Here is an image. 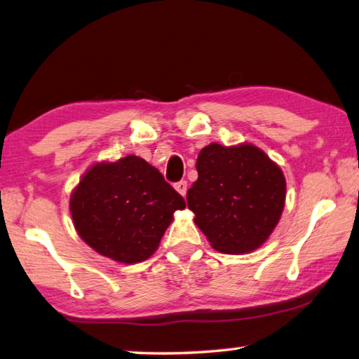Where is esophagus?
<instances>
[{
  "instance_id": "obj_1",
  "label": "esophagus",
  "mask_w": 359,
  "mask_h": 359,
  "mask_svg": "<svg viewBox=\"0 0 359 359\" xmlns=\"http://www.w3.org/2000/svg\"><path fill=\"white\" fill-rule=\"evenodd\" d=\"M175 189L182 195V197H186V192H187V181H180L175 184Z\"/></svg>"
}]
</instances>
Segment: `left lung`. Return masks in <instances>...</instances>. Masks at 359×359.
<instances>
[{
	"label": "left lung",
	"mask_w": 359,
	"mask_h": 359,
	"mask_svg": "<svg viewBox=\"0 0 359 359\" xmlns=\"http://www.w3.org/2000/svg\"><path fill=\"white\" fill-rule=\"evenodd\" d=\"M198 180L187 191L194 222L220 253L259 248L278 225L286 180L278 164L253 144H209L198 153Z\"/></svg>",
	"instance_id": "1"
}]
</instances>
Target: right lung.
Segmentation results:
<instances>
[{
	"label": "right lung",
	"mask_w": 359,
	"mask_h": 359,
	"mask_svg": "<svg viewBox=\"0 0 359 359\" xmlns=\"http://www.w3.org/2000/svg\"><path fill=\"white\" fill-rule=\"evenodd\" d=\"M186 201L139 156L97 162L73 189L74 229L101 256L121 264L150 258Z\"/></svg>",
	"instance_id": "add662e5"
}]
</instances>
